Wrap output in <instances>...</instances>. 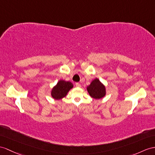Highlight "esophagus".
<instances>
[{"label": "esophagus", "mask_w": 155, "mask_h": 155, "mask_svg": "<svg viewBox=\"0 0 155 155\" xmlns=\"http://www.w3.org/2000/svg\"><path fill=\"white\" fill-rule=\"evenodd\" d=\"M75 86H76L77 87H80L81 85H80V84H79V83H75Z\"/></svg>", "instance_id": "esophagus-1"}]
</instances>
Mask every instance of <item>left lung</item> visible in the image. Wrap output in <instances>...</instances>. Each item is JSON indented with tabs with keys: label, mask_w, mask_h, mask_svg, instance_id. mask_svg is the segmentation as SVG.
Instances as JSON below:
<instances>
[{
	"label": "left lung",
	"mask_w": 155,
	"mask_h": 155,
	"mask_svg": "<svg viewBox=\"0 0 155 155\" xmlns=\"http://www.w3.org/2000/svg\"><path fill=\"white\" fill-rule=\"evenodd\" d=\"M87 90L89 95L95 99H102L106 95L105 86L97 78L91 81V84L87 87Z\"/></svg>",
	"instance_id": "obj_1"
}]
</instances>
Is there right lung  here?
<instances>
[{"instance_id":"obj_1","label":"right lung","mask_w":155,"mask_h":155,"mask_svg":"<svg viewBox=\"0 0 155 155\" xmlns=\"http://www.w3.org/2000/svg\"><path fill=\"white\" fill-rule=\"evenodd\" d=\"M73 84L70 81L60 80L51 91V96L56 100L61 99L66 96L69 91L73 88Z\"/></svg>"}]
</instances>
